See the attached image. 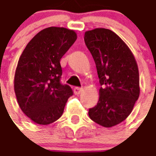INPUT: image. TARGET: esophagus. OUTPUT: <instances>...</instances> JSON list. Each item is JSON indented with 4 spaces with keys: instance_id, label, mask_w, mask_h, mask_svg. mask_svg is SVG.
<instances>
[{
    "instance_id": "obj_1",
    "label": "esophagus",
    "mask_w": 156,
    "mask_h": 156,
    "mask_svg": "<svg viewBox=\"0 0 156 156\" xmlns=\"http://www.w3.org/2000/svg\"><path fill=\"white\" fill-rule=\"evenodd\" d=\"M82 91H83V89H82V88H79V87H76V88H74V94L76 95L80 94Z\"/></svg>"
}]
</instances>
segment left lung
<instances>
[{
	"label": "left lung",
	"mask_w": 156,
	"mask_h": 156,
	"mask_svg": "<svg viewBox=\"0 0 156 156\" xmlns=\"http://www.w3.org/2000/svg\"><path fill=\"white\" fill-rule=\"evenodd\" d=\"M84 42L94 58L101 84L99 100L89 109V115L103 127H113L129 115L139 98L137 62L124 41L109 29L87 31Z\"/></svg>",
	"instance_id": "8db88e82"
}]
</instances>
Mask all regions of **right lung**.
I'll return each mask as SVG.
<instances>
[{
	"label": "right lung",
	"mask_w": 156,
	"mask_h": 156,
	"mask_svg": "<svg viewBox=\"0 0 156 156\" xmlns=\"http://www.w3.org/2000/svg\"><path fill=\"white\" fill-rule=\"evenodd\" d=\"M74 30L50 27L38 32L18 62L14 87L22 112L36 124L47 125L58 119L71 87L62 84L60 60L76 41Z\"/></svg>",
	"instance_id": "right-lung-1"
}]
</instances>
